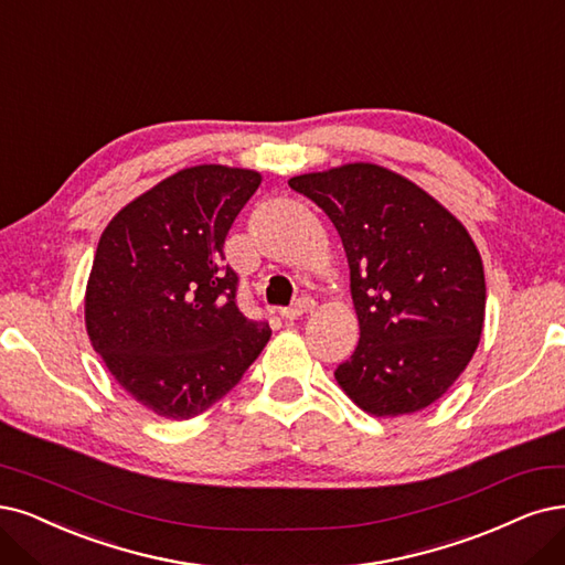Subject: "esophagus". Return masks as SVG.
I'll list each match as a JSON object with an SVG mask.
<instances>
[{"label":"esophagus","instance_id":"1","mask_svg":"<svg viewBox=\"0 0 565 565\" xmlns=\"http://www.w3.org/2000/svg\"><path fill=\"white\" fill-rule=\"evenodd\" d=\"M311 309H315V300H311V298H302V300H298L294 307L281 309L279 317H281L284 321H296V319H300L302 315H307V311H311Z\"/></svg>","mask_w":565,"mask_h":565}]
</instances>
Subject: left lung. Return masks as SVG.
Masks as SVG:
<instances>
[{"mask_svg": "<svg viewBox=\"0 0 565 565\" xmlns=\"http://www.w3.org/2000/svg\"><path fill=\"white\" fill-rule=\"evenodd\" d=\"M338 227L361 340L335 370L374 416L428 407L458 380L484 328L482 256L463 223L424 188L372 162L288 181Z\"/></svg>", "mask_w": 565, "mask_h": 565, "instance_id": "obj_1", "label": "left lung"}]
</instances>
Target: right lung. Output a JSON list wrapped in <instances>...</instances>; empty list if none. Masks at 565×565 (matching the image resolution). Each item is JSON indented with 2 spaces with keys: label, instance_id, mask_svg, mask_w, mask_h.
Instances as JSON below:
<instances>
[{
  "label": "right lung",
  "instance_id": "1",
  "mask_svg": "<svg viewBox=\"0 0 565 565\" xmlns=\"http://www.w3.org/2000/svg\"><path fill=\"white\" fill-rule=\"evenodd\" d=\"M263 177L198 164L167 177L104 227L86 330L114 380L164 419H193L258 359L271 330L237 307L227 230Z\"/></svg>",
  "mask_w": 565,
  "mask_h": 565
}]
</instances>
